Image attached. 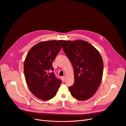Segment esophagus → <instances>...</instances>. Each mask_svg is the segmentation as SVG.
<instances>
[{
	"instance_id": "1",
	"label": "esophagus",
	"mask_w": 126,
	"mask_h": 126,
	"mask_svg": "<svg viewBox=\"0 0 126 126\" xmlns=\"http://www.w3.org/2000/svg\"><path fill=\"white\" fill-rule=\"evenodd\" d=\"M62 80L63 82H64L65 80H66V77H62Z\"/></svg>"
}]
</instances>
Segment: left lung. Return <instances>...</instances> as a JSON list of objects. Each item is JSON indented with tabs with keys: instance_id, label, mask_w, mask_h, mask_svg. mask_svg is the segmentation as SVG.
Returning <instances> with one entry per match:
<instances>
[{
	"instance_id": "8db88e82",
	"label": "left lung",
	"mask_w": 126,
	"mask_h": 126,
	"mask_svg": "<svg viewBox=\"0 0 126 126\" xmlns=\"http://www.w3.org/2000/svg\"><path fill=\"white\" fill-rule=\"evenodd\" d=\"M63 48L74 69V83L69 90L80 101L94 94L101 83L103 63L101 55L92 45L83 40L63 41Z\"/></svg>"
}]
</instances>
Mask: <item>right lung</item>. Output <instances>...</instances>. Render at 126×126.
<instances>
[{
  "label": "right lung",
  "instance_id": "right-lung-1",
  "mask_svg": "<svg viewBox=\"0 0 126 126\" xmlns=\"http://www.w3.org/2000/svg\"><path fill=\"white\" fill-rule=\"evenodd\" d=\"M63 40H51L35 45L27 54L24 64V75L32 94L44 101L56 95L62 80L56 78L53 60L62 47Z\"/></svg>",
  "mask_w": 126,
  "mask_h": 126
}]
</instances>
